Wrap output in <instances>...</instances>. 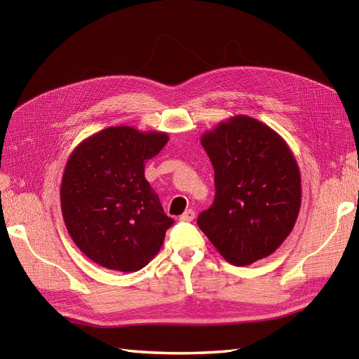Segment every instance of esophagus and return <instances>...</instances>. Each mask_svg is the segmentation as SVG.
I'll return each instance as SVG.
<instances>
[{
	"mask_svg": "<svg viewBox=\"0 0 359 359\" xmlns=\"http://www.w3.org/2000/svg\"><path fill=\"white\" fill-rule=\"evenodd\" d=\"M194 211L193 210H187L186 212H184L181 217H180V220L181 222H193V219H194Z\"/></svg>",
	"mask_w": 359,
	"mask_h": 359,
	"instance_id": "esophagus-1",
	"label": "esophagus"
}]
</instances>
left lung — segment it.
Instances as JSON below:
<instances>
[{
	"label": "left lung",
	"mask_w": 359,
	"mask_h": 359,
	"mask_svg": "<svg viewBox=\"0 0 359 359\" xmlns=\"http://www.w3.org/2000/svg\"><path fill=\"white\" fill-rule=\"evenodd\" d=\"M214 168L215 198L198 226L227 262L245 266L273 255L301 208V175L286 140L247 115L201 137Z\"/></svg>",
	"instance_id": "obj_1"
}]
</instances>
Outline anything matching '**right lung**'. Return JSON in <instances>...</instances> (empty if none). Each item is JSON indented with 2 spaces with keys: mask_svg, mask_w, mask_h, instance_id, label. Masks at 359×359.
<instances>
[{
  "mask_svg": "<svg viewBox=\"0 0 359 359\" xmlns=\"http://www.w3.org/2000/svg\"><path fill=\"white\" fill-rule=\"evenodd\" d=\"M165 132L103 128L73 149L62 173V219L74 244L103 268L148 265L173 220L145 178V163L168 144Z\"/></svg>",
  "mask_w": 359,
  "mask_h": 359,
  "instance_id": "add662e5",
  "label": "right lung"
}]
</instances>
